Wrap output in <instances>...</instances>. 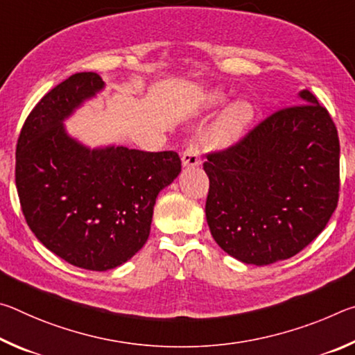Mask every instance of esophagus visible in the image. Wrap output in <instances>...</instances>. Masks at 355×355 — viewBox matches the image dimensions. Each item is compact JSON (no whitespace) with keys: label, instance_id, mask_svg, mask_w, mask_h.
Wrapping results in <instances>:
<instances>
[{"label":"esophagus","instance_id":"34e87169","mask_svg":"<svg viewBox=\"0 0 355 355\" xmlns=\"http://www.w3.org/2000/svg\"><path fill=\"white\" fill-rule=\"evenodd\" d=\"M182 164L183 167H197L200 166V150L194 144L186 147L182 155Z\"/></svg>","mask_w":355,"mask_h":355}]
</instances>
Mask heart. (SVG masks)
Returning a JSON list of instances; mask_svg holds the SVG:
<instances>
[{"label":"heart","mask_w":355,"mask_h":355,"mask_svg":"<svg viewBox=\"0 0 355 355\" xmlns=\"http://www.w3.org/2000/svg\"><path fill=\"white\" fill-rule=\"evenodd\" d=\"M224 101L219 92H214L208 97V106H218ZM257 116L255 106L249 100H236L220 114V117L213 125L209 139L216 147H230L248 133L250 125Z\"/></svg>","instance_id":"1"}]
</instances>
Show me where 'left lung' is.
<instances>
[{"label": "left lung", "mask_w": 355, "mask_h": 355, "mask_svg": "<svg viewBox=\"0 0 355 355\" xmlns=\"http://www.w3.org/2000/svg\"><path fill=\"white\" fill-rule=\"evenodd\" d=\"M224 152L208 155L205 214L219 248L266 266L302 250L338 203L340 141L334 120L307 89Z\"/></svg>", "instance_id": "8db88e82"}]
</instances>
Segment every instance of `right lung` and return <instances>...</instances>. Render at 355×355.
Listing matches in <instances>:
<instances>
[{
  "mask_svg": "<svg viewBox=\"0 0 355 355\" xmlns=\"http://www.w3.org/2000/svg\"><path fill=\"white\" fill-rule=\"evenodd\" d=\"M105 89L94 71L71 75L29 114L17 144L15 183L35 238L89 271L128 261L147 243L156 197L182 172L175 152L89 147L64 122Z\"/></svg>",
  "mask_w": 355,
  "mask_h": 355,
  "instance_id": "right-lung-1",
  "label": "right lung"
}]
</instances>
